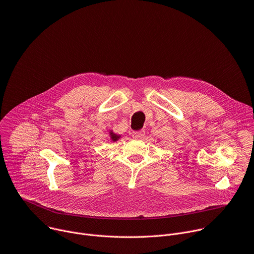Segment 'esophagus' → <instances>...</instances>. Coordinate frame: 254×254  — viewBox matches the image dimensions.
I'll return each mask as SVG.
<instances>
[{
	"label": "esophagus",
	"instance_id": "1",
	"mask_svg": "<svg viewBox=\"0 0 254 254\" xmlns=\"http://www.w3.org/2000/svg\"><path fill=\"white\" fill-rule=\"evenodd\" d=\"M145 135V130L144 129H141V130H137V131H133L132 133V136L134 138H137V139H140L142 137H144Z\"/></svg>",
	"mask_w": 254,
	"mask_h": 254
}]
</instances>
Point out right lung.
Returning <instances> with one entry per match:
<instances>
[{
  "mask_svg": "<svg viewBox=\"0 0 254 254\" xmlns=\"http://www.w3.org/2000/svg\"><path fill=\"white\" fill-rule=\"evenodd\" d=\"M111 138H112V140H114V141H116L118 138H119V136H116L115 134H112L111 135Z\"/></svg>",
  "mask_w": 254,
  "mask_h": 254,
  "instance_id": "1",
  "label": "right lung"
}]
</instances>
